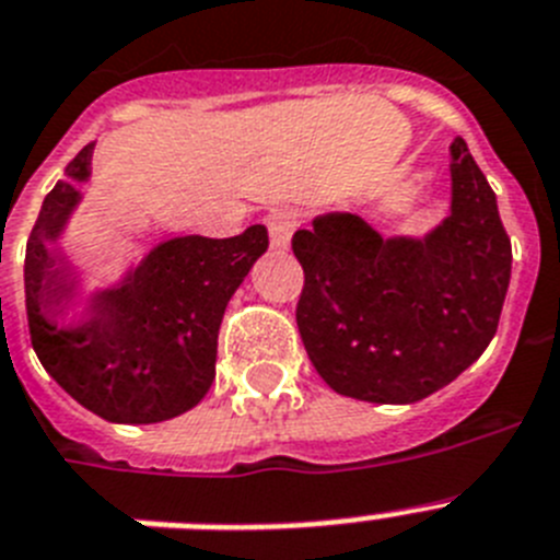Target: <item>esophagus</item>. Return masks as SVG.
<instances>
[{
    "mask_svg": "<svg viewBox=\"0 0 560 560\" xmlns=\"http://www.w3.org/2000/svg\"><path fill=\"white\" fill-rule=\"evenodd\" d=\"M266 226H269V234H271V246L275 248H289L291 243V234L298 232L300 226V212L298 209H271L269 214H266Z\"/></svg>",
    "mask_w": 560,
    "mask_h": 560,
    "instance_id": "esophagus-1",
    "label": "esophagus"
}]
</instances>
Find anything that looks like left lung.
<instances>
[{
    "mask_svg": "<svg viewBox=\"0 0 560 560\" xmlns=\"http://www.w3.org/2000/svg\"><path fill=\"white\" fill-rule=\"evenodd\" d=\"M305 271L298 328L337 394L410 405L451 385L499 328L513 248L465 138L451 143V214L424 237H382L328 212L291 241Z\"/></svg>",
    "mask_w": 560,
    "mask_h": 560,
    "instance_id": "8db88e82",
    "label": "left lung"
}]
</instances>
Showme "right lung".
Returning <instances> with one entry per match:
<instances>
[{"instance_id":"right-lung-1","label":"right lung","mask_w":560,"mask_h":560,"mask_svg":"<svg viewBox=\"0 0 560 560\" xmlns=\"http://www.w3.org/2000/svg\"><path fill=\"white\" fill-rule=\"evenodd\" d=\"M93 147L67 164L42 203L25 255V305L33 351L47 374L95 417L155 424L180 417L214 380L218 331L229 300L269 248L266 226L237 237L184 234L158 243L109 289L79 303V277L61 248L90 180Z\"/></svg>"}]
</instances>
